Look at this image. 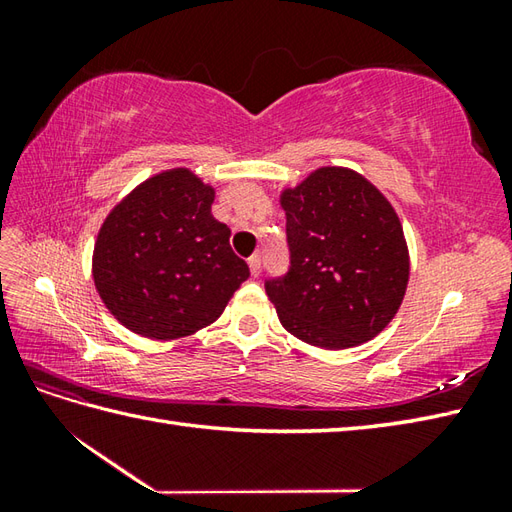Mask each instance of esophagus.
I'll return each instance as SVG.
<instances>
[{
	"mask_svg": "<svg viewBox=\"0 0 512 512\" xmlns=\"http://www.w3.org/2000/svg\"><path fill=\"white\" fill-rule=\"evenodd\" d=\"M248 266H250V275L257 277L259 273H262V257L259 255H253L248 259Z\"/></svg>",
	"mask_w": 512,
	"mask_h": 512,
	"instance_id": "34e87169",
	"label": "esophagus"
}]
</instances>
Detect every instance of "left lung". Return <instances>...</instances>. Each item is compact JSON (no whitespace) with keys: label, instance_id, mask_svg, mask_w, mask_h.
<instances>
[{"label":"left lung","instance_id":"1","mask_svg":"<svg viewBox=\"0 0 512 512\" xmlns=\"http://www.w3.org/2000/svg\"><path fill=\"white\" fill-rule=\"evenodd\" d=\"M290 264L266 279L279 321L325 350L365 343L398 312L409 253L396 211L374 184L339 167L281 195Z\"/></svg>","mask_w":512,"mask_h":512}]
</instances>
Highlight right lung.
<instances>
[{"label":"right lung","instance_id":"right-lung-1","mask_svg":"<svg viewBox=\"0 0 512 512\" xmlns=\"http://www.w3.org/2000/svg\"><path fill=\"white\" fill-rule=\"evenodd\" d=\"M213 189L173 169L129 193L94 246V284L127 330L167 341L213 323L250 277L211 215Z\"/></svg>","mask_w":512,"mask_h":512}]
</instances>
